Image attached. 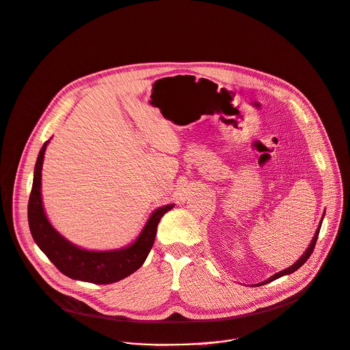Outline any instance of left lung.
<instances>
[{
    "mask_svg": "<svg viewBox=\"0 0 350 350\" xmlns=\"http://www.w3.org/2000/svg\"><path fill=\"white\" fill-rule=\"evenodd\" d=\"M320 228H321V222H320V225H319V229H317V232H316V234H314V237H313V240H312V243H310V245H309V248L306 250V252L293 265V266H290V267H287L286 270H283V271H278L277 274H274V275H271L269 280H266V282H263V283H260V284H258V287L259 286H263V284H267V283H270V282H273V280H275V278H278V277H282V275H286V274H290V273H294L295 270H298L308 259H309V256L312 255V252H313V250H314V247H316V241H317V237H319V233H320Z\"/></svg>",
    "mask_w": 350,
    "mask_h": 350,
    "instance_id": "8db88e82",
    "label": "left lung"
}]
</instances>
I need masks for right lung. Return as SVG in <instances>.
<instances>
[{"label": "right lung", "mask_w": 350, "mask_h": 350, "mask_svg": "<svg viewBox=\"0 0 350 350\" xmlns=\"http://www.w3.org/2000/svg\"><path fill=\"white\" fill-rule=\"evenodd\" d=\"M46 145L48 142L42 145L38 153L27 205L29 226L34 241L48 259L70 278L95 284H110L122 280L144 265L153 247L160 219L174 205L171 204L156 209L141 236L128 248L94 252L70 244L51 226L44 214L41 201V170Z\"/></svg>", "instance_id": "right-lung-1"}]
</instances>
